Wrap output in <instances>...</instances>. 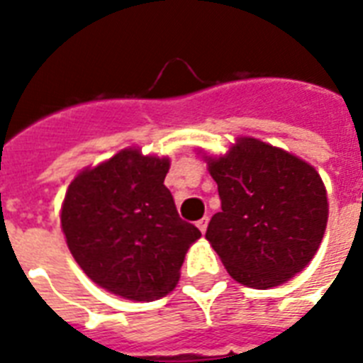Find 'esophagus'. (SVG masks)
<instances>
[{"instance_id": "1", "label": "esophagus", "mask_w": 363, "mask_h": 363, "mask_svg": "<svg viewBox=\"0 0 363 363\" xmlns=\"http://www.w3.org/2000/svg\"><path fill=\"white\" fill-rule=\"evenodd\" d=\"M207 224H209V218H207V216H203V218H199V220L196 222V226L199 228V232L201 233L207 232Z\"/></svg>"}]
</instances>
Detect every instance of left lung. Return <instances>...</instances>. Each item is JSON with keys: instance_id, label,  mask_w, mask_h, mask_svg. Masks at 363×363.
Wrapping results in <instances>:
<instances>
[{"instance_id": "obj_1", "label": "left lung", "mask_w": 363, "mask_h": 363, "mask_svg": "<svg viewBox=\"0 0 363 363\" xmlns=\"http://www.w3.org/2000/svg\"><path fill=\"white\" fill-rule=\"evenodd\" d=\"M207 165L222 211L205 238L235 281L265 290L309 265L328 222L326 188L313 165L252 137Z\"/></svg>"}]
</instances>
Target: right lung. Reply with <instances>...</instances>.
Wrapping results in <instances>:
<instances>
[{
	"label": "right lung",
	"mask_w": 363,
	"mask_h": 363,
	"mask_svg": "<svg viewBox=\"0 0 363 363\" xmlns=\"http://www.w3.org/2000/svg\"><path fill=\"white\" fill-rule=\"evenodd\" d=\"M169 158L124 148L81 171L62 205V230L81 269L131 301L164 298L177 286L186 250L201 238L177 213L164 184Z\"/></svg>",
	"instance_id": "obj_1"
}]
</instances>
